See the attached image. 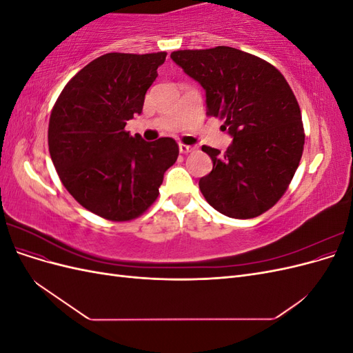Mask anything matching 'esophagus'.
I'll use <instances>...</instances> for the list:
<instances>
[{
	"label": "esophagus",
	"instance_id": "1",
	"mask_svg": "<svg viewBox=\"0 0 353 353\" xmlns=\"http://www.w3.org/2000/svg\"><path fill=\"white\" fill-rule=\"evenodd\" d=\"M178 147H179V153H183V154H187V153H190V152H193V150H194V147L187 145V144H179Z\"/></svg>",
	"mask_w": 353,
	"mask_h": 353
}]
</instances>
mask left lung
Returning <instances> with one entry per match:
<instances>
[{
	"label": "left lung",
	"mask_w": 353,
	"mask_h": 353,
	"mask_svg": "<svg viewBox=\"0 0 353 353\" xmlns=\"http://www.w3.org/2000/svg\"><path fill=\"white\" fill-rule=\"evenodd\" d=\"M206 92L209 116L225 121L227 152L203 145L213 162L199 187L222 215L249 219L281 199L301 162L302 114L283 74L268 61L237 48L179 50L170 54Z\"/></svg>",
	"instance_id": "1"
}]
</instances>
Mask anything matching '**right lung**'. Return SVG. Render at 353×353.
<instances>
[{"instance_id":"obj_1","label":"right lung","mask_w":353,"mask_h":353,"mask_svg":"<svg viewBox=\"0 0 353 353\" xmlns=\"http://www.w3.org/2000/svg\"><path fill=\"white\" fill-rule=\"evenodd\" d=\"M165 59V51L104 54L74 74L52 108V163L73 199L101 218L121 222L140 216L176 162L172 138L148 143L125 131L126 121L141 114Z\"/></svg>"}]
</instances>
